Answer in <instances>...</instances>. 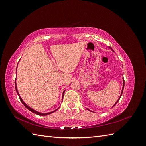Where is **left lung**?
I'll use <instances>...</instances> for the list:
<instances>
[{
	"label": "left lung",
	"instance_id": "left-lung-1",
	"mask_svg": "<svg viewBox=\"0 0 146 146\" xmlns=\"http://www.w3.org/2000/svg\"><path fill=\"white\" fill-rule=\"evenodd\" d=\"M110 48H111V49L112 50V48H111V47H110ZM123 88H124V79H123V86H122V92H121V94L120 97H119V99H118V100H117V102H116L115 104H114V105L113 106V107H114V105H116V104L117 103V102H118V101L119 100V99H120V98H121V96H122V92H123ZM86 109H87L88 110H89V111H91V110H90L89 109H88V108H86Z\"/></svg>",
	"mask_w": 146,
	"mask_h": 146
}]
</instances>
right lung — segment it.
<instances>
[{
	"instance_id": "1",
	"label": "right lung",
	"mask_w": 146,
	"mask_h": 146,
	"mask_svg": "<svg viewBox=\"0 0 146 146\" xmlns=\"http://www.w3.org/2000/svg\"><path fill=\"white\" fill-rule=\"evenodd\" d=\"M16 70H17V69H16ZM15 88H16V92H17V95H18V96H19V99H20V100H21V102L23 103V104L25 106V107L26 108H27L29 110V111H30L31 112H32V113H35V114H38V115H39V116H46V115H48V114H51V113H54V112L56 111V110L58 109V108H57L56 110H55V111H52V112L47 113H40V112H39V111H36V110H35L32 109V108H30V107H29V106H28L27 104H26L24 102V101L23 100V99L21 98V97L20 94H19L18 91H17V86H16V80H15ZM65 91H66V90H64V91H63V92L62 99H63V96H64V93Z\"/></svg>"
}]
</instances>
